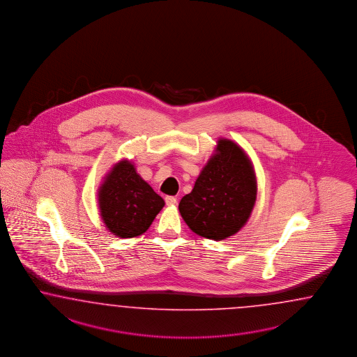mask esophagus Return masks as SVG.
<instances>
[{"mask_svg": "<svg viewBox=\"0 0 357 357\" xmlns=\"http://www.w3.org/2000/svg\"><path fill=\"white\" fill-rule=\"evenodd\" d=\"M165 203L167 204V205H175V204L178 203V200L174 196H166L165 197Z\"/></svg>", "mask_w": 357, "mask_h": 357, "instance_id": "obj_1", "label": "esophagus"}]
</instances>
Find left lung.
I'll return each instance as SVG.
<instances>
[{
  "label": "left lung",
  "mask_w": 357,
  "mask_h": 357,
  "mask_svg": "<svg viewBox=\"0 0 357 357\" xmlns=\"http://www.w3.org/2000/svg\"><path fill=\"white\" fill-rule=\"evenodd\" d=\"M257 184L251 161L241 146L221 139L217 154L196 179L179 212L195 234L222 241L241 230L251 215Z\"/></svg>",
  "instance_id": "8db88e82"
}]
</instances>
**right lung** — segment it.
Segmentation results:
<instances>
[{
    "mask_svg": "<svg viewBox=\"0 0 357 357\" xmlns=\"http://www.w3.org/2000/svg\"><path fill=\"white\" fill-rule=\"evenodd\" d=\"M98 202L106 227L119 238H134L146 231L165 205L162 197L128 161H121L107 174Z\"/></svg>",
    "mask_w": 357,
    "mask_h": 357,
    "instance_id": "right-lung-1",
    "label": "right lung"
}]
</instances>
